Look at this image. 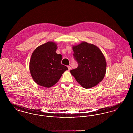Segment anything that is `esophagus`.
<instances>
[{
	"instance_id": "1",
	"label": "esophagus",
	"mask_w": 133,
	"mask_h": 133,
	"mask_svg": "<svg viewBox=\"0 0 133 133\" xmlns=\"http://www.w3.org/2000/svg\"><path fill=\"white\" fill-rule=\"evenodd\" d=\"M68 68L69 70H71V67H70V66H68Z\"/></svg>"
}]
</instances>
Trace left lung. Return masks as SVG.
I'll return each instance as SVG.
<instances>
[{
  "mask_svg": "<svg viewBox=\"0 0 133 133\" xmlns=\"http://www.w3.org/2000/svg\"><path fill=\"white\" fill-rule=\"evenodd\" d=\"M72 48L78 66L70 71L71 74L84 88L96 86L103 80L106 71L107 63L101 51L86 42L73 46Z\"/></svg>",
  "mask_w": 133,
  "mask_h": 133,
  "instance_id": "8db88e82",
  "label": "left lung"
}]
</instances>
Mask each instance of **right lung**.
<instances>
[{"label":"right lung","instance_id":"obj_1","mask_svg":"<svg viewBox=\"0 0 133 133\" xmlns=\"http://www.w3.org/2000/svg\"><path fill=\"white\" fill-rule=\"evenodd\" d=\"M57 45L48 42L37 47L32 54L29 70L33 80L40 86L50 88L68 70L61 63L62 56L57 54Z\"/></svg>","mask_w":133,"mask_h":133}]
</instances>
